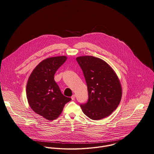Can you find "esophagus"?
<instances>
[{
  "mask_svg": "<svg viewBox=\"0 0 154 154\" xmlns=\"http://www.w3.org/2000/svg\"><path fill=\"white\" fill-rule=\"evenodd\" d=\"M71 99L72 100H74L75 99V95H73L72 97H71Z\"/></svg>",
  "mask_w": 154,
  "mask_h": 154,
  "instance_id": "obj_1",
  "label": "esophagus"
}]
</instances>
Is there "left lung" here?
I'll return each instance as SVG.
<instances>
[{"label": "left lung", "mask_w": 154, "mask_h": 154, "mask_svg": "<svg viewBox=\"0 0 154 154\" xmlns=\"http://www.w3.org/2000/svg\"><path fill=\"white\" fill-rule=\"evenodd\" d=\"M87 85L88 100L80 106L84 114L93 120L111 115L122 98L120 81L112 68L104 60L94 56L76 57Z\"/></svg>", "instance_id": "obj_1"}]
</instances>
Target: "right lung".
Masks as SVG:
<instances>
[{
    "label": "right lung",
    "instance_id": "1",
    "mask_svg": "<svg viewBox=\"0 0 154 154\" xmlns=\"http://www.w3.org/2000/svg\"><path fill=\"white\" fill-rule=\"evenodd\" d=\"M65 56L42 60L30 74L26 85V97L32 109L48 120H54L71 98L64 96L54 80L57 70L66 60Z\"/></svg>",
    "mask_w": 154,
    "mask_h": 154
}]
</instances>
